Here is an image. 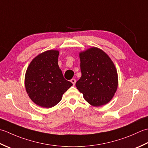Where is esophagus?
Here are the masks:
<instances>
[{
  "label": "esophagus",
  "mask_w": 148,
  "mask_h": 148,
  "mask_svg": "<svg viewBox=\"0 0 148 148\" xmlns=\"http://www.w3.org/2000/svg\"><path fill=\"white\" fill-rule=\"evenodd\" d=\"M71 82L73 84V85H75V83H76V80L75 79V78H72V79L71 80Z\"/></svg>",
  "instance_id": "obj_1"
}]
</instances>
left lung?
Wrapping results in <instances>:
<instances>
[{
	"mask_svg": "<svg viewBox=\"0 0 148 148\" xmlns=\"http://www.w3.org/2000/svg\"><path fill=\"white\" fill-rule=\"evenodd\" d=\"M82 76L76 82L84 98L95 107L108 103L118 86V77L114 62L107 54L96 47L79 53Z\"/></svg>",
	"mask_w": 148,
	"mask_h": 148,
	"instance_id": "8db88e82",
	"label": "left lung"
}]
</instances>
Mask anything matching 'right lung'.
I'll return each instance as SVG.
<instances>
[{
	"mask_svg": "<svg viewBox=\"0 0 148 148\" xmlns=\"http://www.w3.org/2000/svg\"><path fill=\"white\" fill-rule=\"evenodd\" d=\"M59 54L58 50L45 51L33 59L27 69L26 91L31 100L41 107L55 106L73 85L63 77L58 65Z\"/></svg>",
	"mask_w": 148,
	"mask_h": 148,
	"instance_id": "add662e5",
	"label": "right lung"
}]
</instances>
